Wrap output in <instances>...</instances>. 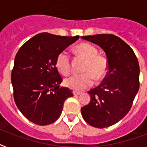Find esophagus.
I'll use <instances>...</instances> for the list:
<instances>
[{
  "instance_id": "34e87169",
  "label": "esophagus",
  "mask_w": 147,
  "mask_h": 147,
  "mask_svg": "<svg viewBox=\"0 0 147 147\" xmlns=\"http://www.w3.org/2000/svg\"><path fill=\"white\" fill-rule=\"evenodd\" d=\"M72 93H73L74 95H79V94H82L80 92H77V91H73V92H72Z\"/></svg>"
}]
</instances>
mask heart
<instances>
[{
    "label": "heart",
    "instance_id": "obj_1",
    "mask_svg": "<svg viewBox=\"0 0 147 147\" xmlns=\"http://www.w3.org/2000/svg\"><path fill=\"white\" fill-rule=\"evenodd\" d=\"M74 50L85 59L82 69L84 73L69 76L64 80V85L70 89L82 91L93 85L94 78L100 81L105 78L108 71V63L106 58L98 55V49L89 43H79ZM55 66L62 75L66 76L69 73L70 57L66 51H62L58 54Z\"/></svg>",
    "mask_w": 147,
    "mask_h": 147
}]
</instances>
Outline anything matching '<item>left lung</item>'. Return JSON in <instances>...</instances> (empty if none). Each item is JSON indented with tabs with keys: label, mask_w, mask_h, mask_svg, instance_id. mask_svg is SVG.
Returning a JSON list of instances; mask_svg holds the SVG:
<instances>
[{
	"label": "left lung",
	"mask_w": 147,
	"mask_h": 147,
	"mask_svg": "<svg viewBox=\"0 0 147 147\" xmlns=\"http://www.w3.org/2000/svg\"><path fill=\"white\" fill-rule=\"evenodd\" d=\"M81 38L99 46L108 63L104 81L88 92L91 101L82 107V115L92 127H107L123 118L131 108L139 91V62L130 46L117 36L97 34Z\"/></svg>",
	"instance_id": "left-lung-1"
}]
</instances>
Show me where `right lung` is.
Listing matches in <instances>:
<instances>
[{
    "label": "right lung",
    "mask_w": 147,
    "mask_h": 147,
    "mask_svg": "<svg viewBox=\"0 0 147 147\" xmlns=\"http://www.w3.org/2000/svg\"><path fill=\"white\" fill-rule=\"evenodd\" d=\"M78 38L39 33L17 52L11 73L13 98L18 109L31 122L42 126L55 122L65 100L73 96L71 90L59 87L62 79L55 59Z\"/></svg>",
    "instance_id": "obj_1"
}]
</instances>
